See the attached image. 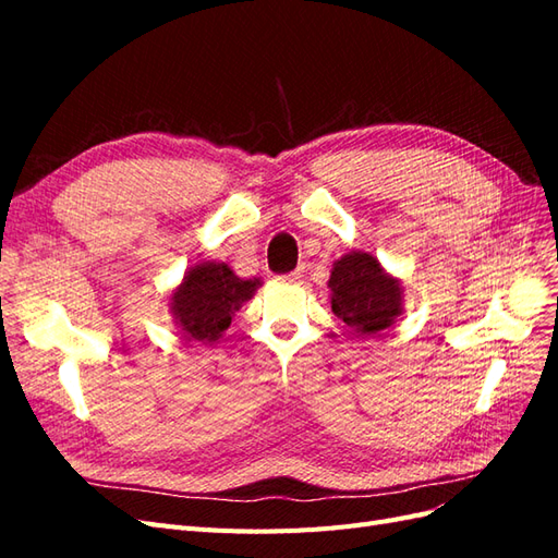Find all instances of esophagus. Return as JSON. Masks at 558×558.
Masks as SVG:
<instances>
[{"instance_id": "esophagus-1", "label": "esophagus", "mask_w": 558, "mask_h": 558, "mask_svg": "<svg viewBox=\"0 0 558 558\" xmlns=\"http://www.w3.org/2000/svg\"><path fill=\"white\" fill-rule=\"evenodd\" d=\"M302 277H305V269L298 267V269H293V272H289V275H281L279 279H281L283 283H298Z\"/></svg>"}]
</instances>
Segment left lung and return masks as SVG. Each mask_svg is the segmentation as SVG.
Here are the masks:
<instances>
[{"mask_svg":"<svg viewBox=\"0 0 558 558\" xmlns=\"http://www.w3.org/2000/svg\"><path fill=\"white\" fill-rule=\"evenodd\" d=\"M328 289L332 314L356 337H375L402 314V283L386 272L373 253L349 251L335 260Z\"/></svg>","mask_w":558,"mask_h":558,"instance_id":"8db88e82","label":"left lung"}]
</instances>
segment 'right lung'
<instances>
[{"instance_id": "obj_1", "label": "right lung", "mask_w": 558, "mask_h": 558, "mask_svg": "<svg viewBox=\"0 0 558 558\" xmlns=\"http://www.w3.org/2000/svg\"><path fill=\"white\" fill-rule=\"evenodd\" d=\"M258 286H263L260 279H240L226 263L205 260L185 269L170 295V312L183 340L216 342Z\"/></svg>"}]
</instances>
